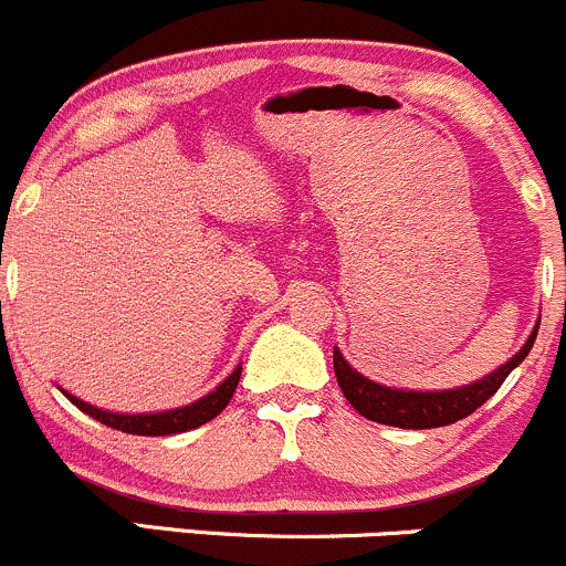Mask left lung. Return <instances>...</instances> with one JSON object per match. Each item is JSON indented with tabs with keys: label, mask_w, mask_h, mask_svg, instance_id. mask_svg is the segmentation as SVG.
I'll list each match as a JSON object with an SVG mask.
<instances>
[{
	"label": "left lung",
	"mask_w": 566,
	"mask_h": 566,
	"mask_svg": "<svg viewBox=\"0 0 566 566\" xmlns=\"http://www.w3.org/2000/svg\"><path fill=\"white\" fill-rule=\"evenodd\" d=\"M539 325H534L532 336L526 338V344L513 355L507 363L491 371L488 377L478 379L472 385H463V388L453 390H398L388 388V385H379L374 379L363 377L355 371L344 355L333 347V368H336L338 388H342L344 398L353 403L363 418L374 420V423L396 426V428H439L450 426L463 420L467 415H472L474 409H480L488 398L502 388L504 379L510 377L515 366H521L523 358L528 355V349L534 347V338H537Z\"/></svg>",
	"instance_id": "8db88e82"
}]
</instances>
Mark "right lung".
Segmentation results:
<instances>
[{
	"instance_id": "add662e5",
	"label": "right lung",
	"mask_w": 566,
	"mask_h": 566,
	"mask_svg": "<svg viewBox=\"0 0 566 566\" xmlns=\"http://www.w3.org/2000/svg\"><path fill=\"white\" fill-rule=\"evenodd\" d=\"M238 379H241V366L219 385L217 390H211L208 396L198 398L195 403H187V407L178 409H168V412H148V415H118V412H108V409H97L92 403L81 401L75 398L73 392L62 390L81 412H86L88 418L99 420L103 426L116 428V431L124 433H135V437H170V433H184L192 431V428L208 423V420L217 418L224 407L230 403L233 392L238 388Z\"/></svg>"
}]
</instances>
